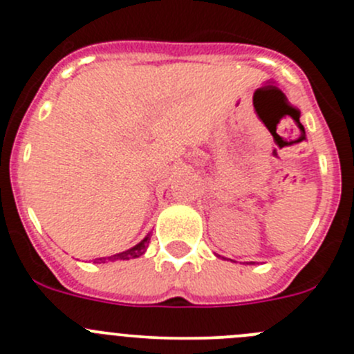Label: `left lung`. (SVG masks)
<instances>
[{
	"instance_id": "left-lung-1",
	"label": "left lung",
	"mask_w": 354,
	"mask_h": 354,
	"mask_svg": "<svg viewBox=\"0 0 354 354\" xmlns=\"http://www.w3.org/2000/svg\"><path fill=\"white\" fill-rule=\"evenodd\" d=\"M250 263H252V262H250Z\"/></svg>"
}]
</instances>
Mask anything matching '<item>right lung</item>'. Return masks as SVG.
Masks as SVG:
<instances>
[{"label":"right lung","instance_id":"obj_1","mask_svg":"<svg viewBox=\"0 0 354 354\" xmlns=\"http://www.w3.org/2000/svg\"><path fill=\"white\" fill-rule=\"evenodd\" d=\"M147 245H149V234L144 238V240L140 241V243L135 245L133 248L127 250V252L116 253V255H111V257H108V259H97V262H106V260H111V262H114V260H130V259H137V257L144 255L145 250H147Z\"/></svg>","mask_w":354,"mask_h":354}]
</instances>
